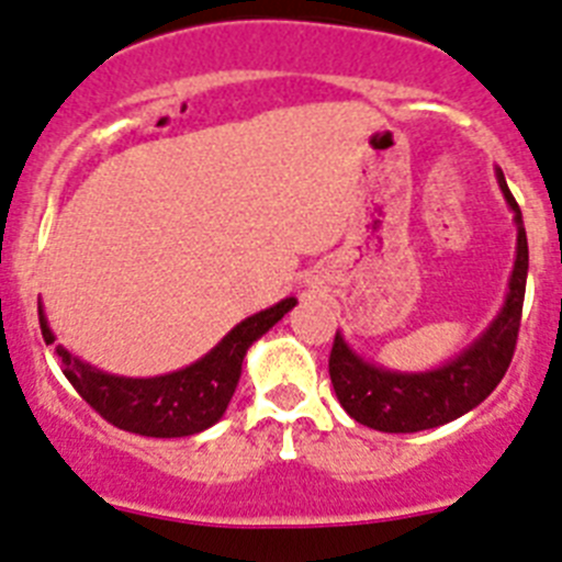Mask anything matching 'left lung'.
<instances>
[{
  "mask_svg": "<svg viewBox=\"0 0 562 562\" xmlns=\"http://www.w3.org/2000/svg\"><path fill=\"white\" fill-rule=\"evenodd\" d=\"M495 180L517 232L515 266H512L504 305L467 348L458 350L438 368L396 370L356 353L341 330H336L328 362L330 384L345 413L364 427L379 432H422V429L441 427L475 409L504 379L515 353L520 311H524L529 243H526L524 214L517 209L501 169H495Z\"/></svg>",
  "mask_w": 562,
  "mask_h": 562,
  "instance_id": "obj_1",
  "label": "left lung"
}]
</instances>
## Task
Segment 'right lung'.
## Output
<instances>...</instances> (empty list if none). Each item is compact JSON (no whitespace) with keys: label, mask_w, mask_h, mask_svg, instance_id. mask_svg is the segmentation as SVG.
Instances as JSON below:
<instances>
[{"label":"right lung","mask_w":562,"mask_h":562,"mask_svg":"<svg viewBox=\"0 0 562 562\" xmlns=\"http://www.w3.org/2000/svg\"><path fill=\"white\" fill-rule=\"evenodd\" d=\"M294 305L296 296H285L271 308L237 322L209 353L200 356L198 362L172 370V373L146 375V379L106 373L101 368H92L81 356L70 353L65 345H56V334L50 330L42 302H38V325L47 345H53L61 359L67 382L92 409H99L106 422L135 436L183 438L198 436L221 422L240 382L246 350L274 328Z\"/></svg>","instance_id":"1"}]
</instances>
